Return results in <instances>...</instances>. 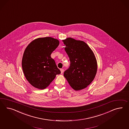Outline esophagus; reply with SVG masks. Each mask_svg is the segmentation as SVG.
<instances>
[{
    "label": "esophagus",
    "instance_id": "1",
    "mask_svg": "<svg viewBox=\"0 0 129 129\" xmlns=\"http://www.w3.org/2000/svg\"><path fill=\"white\" fill-rule=\"evenodd\" d=\"M60 71H61V73L62 74L63 73V72H64V70L62 69H60Z\"/></svg>",
    "mask_w": 129,
    "mask_h": 129
}]
</instances>
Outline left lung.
Returning <instances> with one entry per match:
<instances>
[{
	"label": "left lung",
	"instance_id": "1",
	"mask_svg": "<svg viewBox=\"0 0 129 129\" xmlns=\"http://www.w3.org/2000/svg\"><path fill=\"white\" fill-rule=\"evenodd\" d=\"M63 42L70 61L64 76L75 90L85 88L93 80L97 73V63L94 53L84 41L69 38Z\"/></svg>",
	"mask_w": 129,
	"mask_h": 129
}]
</instances>
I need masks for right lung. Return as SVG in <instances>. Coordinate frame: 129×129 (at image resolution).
Returning <instances> with one entry per match:
<instances>
[{
  "instance_id": "obj_1",
  "label": "right lung",
  "mask_w": 129,
  "mask_h": 129,
  "mask_svg": "<svg viewBox=\"0 0 129 129\" xmlns=\"http://www.w3.org/2000/svg\"><path fill=\"white\" fill-rule=\"evenodd\" d=\"M59 45L58 40L51 37L38 38L31 42L25 50L22 68L25 77L33 86L44 89L60 74L52 52Z\"/></svg>"
}]
</instances>
